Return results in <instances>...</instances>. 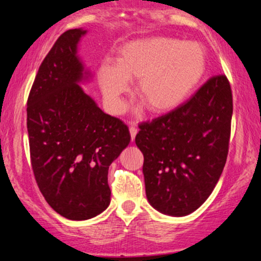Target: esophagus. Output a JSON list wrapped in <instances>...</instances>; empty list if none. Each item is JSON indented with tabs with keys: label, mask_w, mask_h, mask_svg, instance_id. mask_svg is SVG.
Here are the masks:
<instances>
[{
	"label": "esophagus",
	"mask_w": 261,
	"mask_h": 261,
	"mask_svg": "<svg viewBox=\"0 0 261 261\" xmlns=\"http://www.w3.org/2000/svg\"><path fill=\"white\" fill-rule=\"evenodd\" d=\"M130 135H131V141L134 142L135 141V137H136V135H137V132H138V130H137V127L136 126H130Z\"/></svg>",
	"instance_id": "1"
}]
</instances>
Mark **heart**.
<instances>
[{
	"instance_id": "b5f03b06",
	"label": "heart",
	"mask_w": 261,
	"mask_h": 261,
	"mask_svg": "<svg viewBox=\"0 0 261 261\" xmlns=\"http://www.w3.org/2000/svg\"><path fill=\"white\" fill-rule=\"evenodd\" d=\"M206 71V53L196 42L168 36L131 41L119 50L117 63L103 64L98 81L114 114L124 110L129 81L137 80L136 95L153 114L178 108L191 95Z\"/></svg>"
}]
</instances>
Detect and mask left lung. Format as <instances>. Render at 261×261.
Here are the masks:
<instances>
[{
    "label": "left lung",
    "mask_w": 261,
    "mask_h": 261,
    "mask_svg": "<svg viewBox=\"0 0 261 261\" xmlns=\"http://www.w3.org/2000/svg\"><path fill=\"white\" fill-rule=\"evenodd\" d=\"M233 112L225 75L215 76L182 106L142 123L136 145L150 205L164 215L188 216L203 205L226 163Z\"/></svg>",
    "instance_id": "left-lung-1"
}]
</instances>
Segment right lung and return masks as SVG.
<instances>
[{
	"label": "right lung",
	"instance_id": "obj_1",
	"mask_svg": "<svg viewBox=\"0 0 261 261\" xmlns=\"http://www.w3.org/2000/svg\"><path fill=\"white\" fill-rule=\"evenodd\" d=\"M84 29L58 37L27 103L31 166L40 191L62 217L87 220L110 204L108 171L129 145L122 120L103 112L80 84L91 72L79 56Z\"/></svg>",
	"mask_w": 261,
	"mask_h": 261
}]
</instances>
